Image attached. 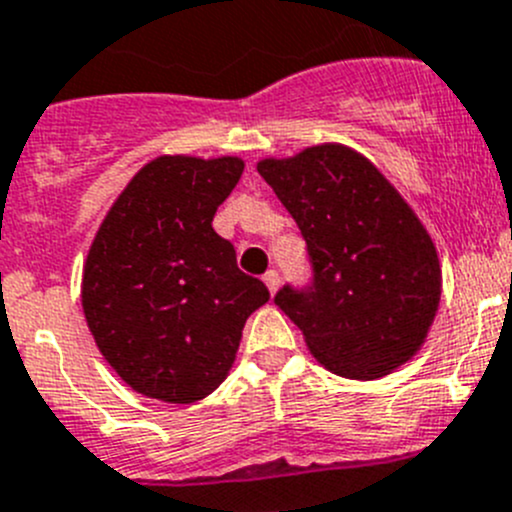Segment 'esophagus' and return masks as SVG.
<instances>
[{"label": "esophagus", "mask_w": 512, "mask_h": 512, "mask_svg": "<svg viewBox=\"0 0 512 512\" xmlns=\"http://www.w3.org/2000/svg\"><path fill=\"white\" fill-rule=\"evenodd\" d=\"M264 284H266V289L271 291V296H274L276 291H279V271H266Z\"/></svg>", "instance_id": "1"}]
</instances>
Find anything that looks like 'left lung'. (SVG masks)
<instances>
[{
	"instance_id": "obj_1",
	"label": "left lung",
	"mask_w": 512,
	"mask_h": 512,
	"mask_svg": "<svg viewBox=\"0 0 512 512\" xmlns=\"http://www.w3.org/2000/svg\"><path fill=\"white\" fill-rule=\"evenodd\" d=\"M256 170L294 216L314 281L276 306L329 372L379 379L425 344L442 294L437 248L372 160L339 143L264 158Z\"/></svg>"
}]
</instances>
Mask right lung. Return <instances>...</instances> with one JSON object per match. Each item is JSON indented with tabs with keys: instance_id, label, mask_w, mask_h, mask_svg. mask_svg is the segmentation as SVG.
Masks as SVG:
<instances>
[{
	"instance_id": "add662e5",
	"label": "right lung",
	"mask_w": 512,
	"mask_h": 512,
	"mask_svg": "<svg viewBox=\"0 0 512 512\" xmlns=\"http://www.w3.org/2000/svg\"><path fill=\"white\" fill-rule=\"evenodd\" d=\"M243 160L160 155L102 218L82 311L97 349L135 392L170 405L208 397L236 362L243 324L269 301L213 231Z\"/></svg>"
}]
</instances>
